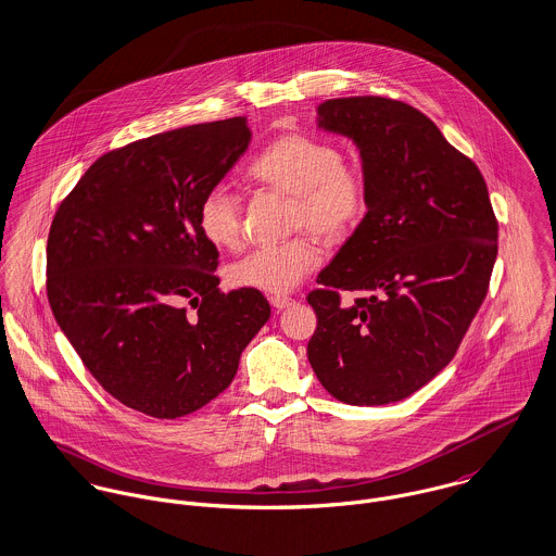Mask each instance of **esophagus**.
Returning a JSON list of instances; mask_svg holds the SVG:
<instances>
[{"instance_id": "1", "label": "esophagus", "mask_w": 556, "mask_h": 556, "mask_svg": "<svg viewBox=\"0 0 556 556\" xmlns=\"http://www.w3.org/2000/svg\"><path fill=\"white\" fill-rule=\"evenodd\" d=\"M269 302H271V306H274L276 311H282V308H287V306L293 304V300L287 298V295H271Z\"/></svg>"}]
</instances>
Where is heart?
I'll use <instances>...</instances> for the list:
<instances>
[{"mask_svg":"<svg viewBox=\"0 0 556 556\" xmlns=\"http://www.w3.org/2000/svg\"><path fill=\"white\" fill-rule=\"evenodd\" d=\"M250 177L293 197L291 227L311 229L325 241L349 238L368 212L370 184L357 160L313 135H282L248 164ZM203 238L216 248L241 245V205L227 186L210 188L197 210ZM320 261L317 243L308 236L274 245H261L229 267L236 287L274 295L293 291Z\"/></svg>","mask_w":556,"mask_h":556,"instance_id":"1","label":"heart"}]
</instances>
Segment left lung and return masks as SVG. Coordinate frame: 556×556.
Returning a JSON list of instances; mask_svg holds the SVG:
<instances>
[{
	"instance_id": "left-lung-1",
	"label": "left lung",
	"mask_w": 556,
	"mask_h": 556,
	"mask_svg": "<svg viewBox=\"0 0 556 556\" xmlns=\"http://www.w3.org/2000/svg\"><path fill=\"white\" fill-rule=\"evenodd\" d=\"M318 126L359 148L370 201L308 293V362L340 402L390 404L454 359L488 293L498 223L476 162L410 104L333 98Z\"/></svg>"
}]
</instances>
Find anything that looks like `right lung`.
I'll use <instances>...</instances> for the list:
<instances>
[{
    "label": "right lung",
    "instance_id": "right-lung-1",
    "mask_svg": "<svg viewBox=\"0 0 556 556\" xmlns=\"http://www.w3.org/2000/svg\"><path fill=\"white\" fill-rule=\"evenodd\" d=\"M248 143L245 117L128 143L96 160L55 212L51 311L91 377L146 415L184 417L223 394L271 315L256 289H218V248L197 225L203 194Z\"/></svg>",
    "mask_w": 556,
    "mask_h": 556
}]
</instances>
